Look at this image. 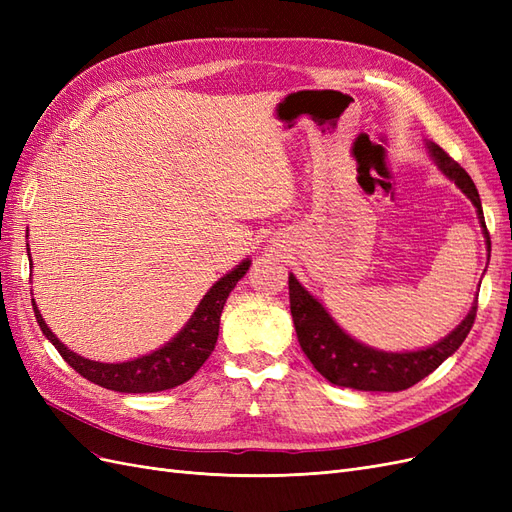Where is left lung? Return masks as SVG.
<instances>
[{
    "mask_svg": "<svg viewBox=\"0 0 512 512\" xmlns=\"http://www.w3.org/2000/svg\"><path fill=\"white\" fill-rule=\"evenodd\" d=\"M427 147L442 173L448 179H453L457 188L472 200L480 226L485 228L487 247H491L474 181L442 147L436 143H429ZM288 290L294 329H297L299 344L307 359L331 384L348 386V389L356 391L397 393L410 389L412 384L421 382L433 369H438L463 344L476 318L474 299L468 316L461 320L455 331L440 339L438 344L416 352H382L356 342V339L344 333V329H339V324L329 316L327 309L299 284L292 273L288 277Z\"/></svg>",
    "mask_w": 512,
    "mask_h": 512,
    "instance_id": "obj_1",
    "label": "left lung"
}]
</instances>
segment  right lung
I'll use <instances>...</instances> for the list:
<instances>
[{
    "label": "right lung",
    "instance_id": "right-lung-1",
    "mask_svg": "<svg viewBox=\"0 0 512 512\" xmlns=\"http://www.w3.org/2000/svg\"><path fill=\"white\" fill-rule=\"evenodd\" d=\"M29 252V245H27ZM29 256V254H27ZM32 260V256H29ZM250 269V260H243L237 269L226 273L222 280L215 282L209 292L198 303L196 312L188 320V324L170 339L168 344L158 348L156 352L138 356L134 361L126 363H98L89 361L85 356L68 350L59 339L53 335V331L46 327V322L36 307V301L32 299L34 314L40 324L42 333L46 339H51V344L57 348V352L64 356V361L79 371L83 378L94 382L104 389L119 391V393H158L173 389L183 382H188L196 371L203 367V363L209 359V354L218 342L220 333V316L224 303L228 299L230 290L237 286V282Z\"/></svg>",
    "mask_w": 512,
    "mask_h": 512
}]
</instances>
